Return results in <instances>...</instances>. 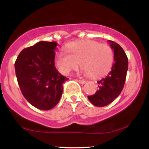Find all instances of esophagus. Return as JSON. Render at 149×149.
I'll use <instances>...</instances> for the list:
<instances>
[{
	"label": "esophagus",
	"instance_id": "1",
	"mask_svg": "<svg viewBox=\"0 0 149 149\" xmlns=\"http://www.w3.org/2000/svg\"><path fill=\"white\" fill-rule=\"evenodd\" d=\"M77 81H78V83H81V84H85V83H86V81L84 80H77Z\"/></svg>",
	"mask_w": 149,
	"mask_h": 149
}]
</instances>
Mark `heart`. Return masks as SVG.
Here are the masks:
<instances>
[{
    "mask_svg": "<svg viewBox=\"0 0 149 149\" xmlns=\"http://www.w3.org/2000/svg\"><path fill=\"white\" fill-rule=\"evenodd\" d=\"M66 49L68 53L60 50L55 56L56 66L64 75H69L76 69L79 63L84 73L92 77L105 74L112 66L113 52L107 44L85 40L70 42Z\"/></svg>",
    "mask_w": 149,
    "mask_h": 149,
    "instance_id": "obj_1",
    "label": "heart"
}]
</instances>
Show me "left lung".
Masks as SVG:
<instances>
[{"label":"left lung","mask_w":149,"mask_h":149,"mask_svg":"<svg viewBox=\"0 0 149 149\" xmlns=\"http://www.w3.org/2000/svg\"><path fill=\"white\" fill-rule=\"evenodd\" d=\"M114 52V63L107 76L97 81L99 90L95 94L88 96L90 102L102 107L107 106L116 100L123 89L128 69V59L123 49L119 44L109 40Z\"/></svg>","instance_id":"left-lung-1"}]
</instances>
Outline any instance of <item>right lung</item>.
<instances>
[{"label": "right lung", "mask_w": 149, "mask_h": 149, "mask_svg": "<svg viewBox=\"0 0 149 149\" xmlns=\"http://www.w3.org/2000/svg\"><path fill=\"white\" fill-rule=\"evenodd\" d=\"M57 45L55 42H37L24 49L15 63L22 95L40 110H50L57 105L62 95V84L67 80L54 66Z\"/></svg>", "instance_id": "add662e5"}]
</instances>
